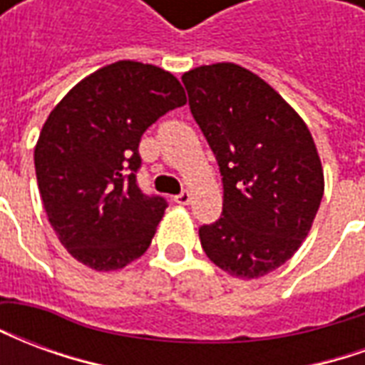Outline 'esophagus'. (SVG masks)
Segmentation results:
<instances>
[{"label":"esophagus","instance_id":"34e87169","mask_svg":"<svg viewBox=\"0 0 365 365\" xmlns=\"http://www.w3.org/2000/svg\"><path fill=\"white\" fill-rule=\"evenodd\" d=\"M174 201L178 203V205H187V203L191 201V193L187 190H183L182 193H178V195H175Z\"/></svg>","mask_w":365,"mask_h":365}]
</instances>
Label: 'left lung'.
<instances>
[{"label":"left lung","instance_id":"1","mask_svg":"<svg viewBox=\"0 0 365 365\" xmlns=\"http://www.w3.org/2000/svg\"><path fill=\"white\" fill-rule=\"evenodd\" d=\"M222 178V213L199 227L207 258L254 279L297 252L324 191L309 128L262 78L230 62L182 76Z\"/></svg>","mask_w":365,"mask_h":365}]
</instances>
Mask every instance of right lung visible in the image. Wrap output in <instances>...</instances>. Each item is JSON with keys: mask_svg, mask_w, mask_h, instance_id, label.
Instances as JSON below:
<instances>
[{"mask_svg": "<svg viewBox=\"0 0 365 365\" xmlns=\"http://www.w3.org/2000/svg\"><path fill=\"white\" fill-rule=\"evenodd\" d=\"M182 105L185 91L170 72L120 60L88 76L48 115L35 148L38 191L58 240L83 266L119 269L148 250L168 201L138 187V144Z\"/></svg>", "mask_w": 365, "mask_h": 365, "instance_id": "obj_1", "label": "right lung"}]
</instances>
